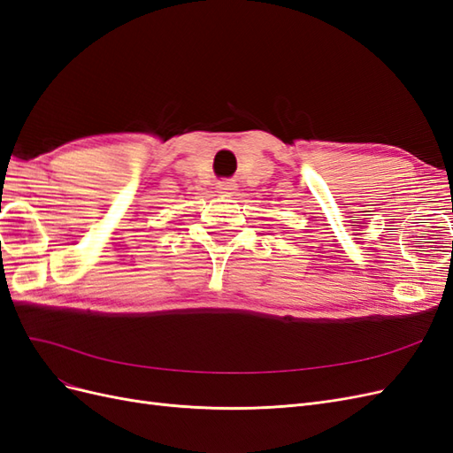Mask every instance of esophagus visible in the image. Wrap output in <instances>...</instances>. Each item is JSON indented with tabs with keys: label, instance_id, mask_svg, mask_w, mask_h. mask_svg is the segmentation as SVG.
I'll return each mask as SVG.
<instances>
[{
	"label": "esophagus",
	"instance_id": "34e87169",
	"mask_svg": "<svg viewBox=\"0 0 453 453\" xmlns=\"http://www.w3.org/2000/svg\"><path fill=\"white\" fill-rule=\"evenodd\" d=\"M217 190L221 195H225V196H230V195H234V190H236V183H232V181H219L217 183Z\"/></svg>",
	"mask_w": 453,
	"mask_h": 453
}]
</instances>
